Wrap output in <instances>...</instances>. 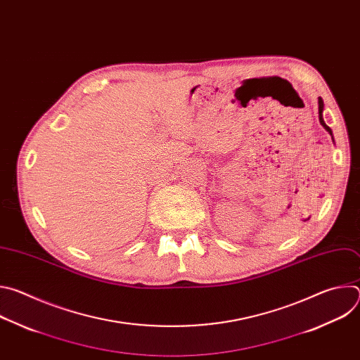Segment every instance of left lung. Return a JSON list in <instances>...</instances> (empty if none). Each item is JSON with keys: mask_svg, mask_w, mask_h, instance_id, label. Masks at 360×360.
<instances>
[{"mask_svg": "<svg viewBox=\"0 0 360 360\" xmlns=\"http://www.w3.org/2000/svg\"><path fill=\"white\" fill-rule=\"evenodd\" d=\"M318 102H319V122H321V125H322V127H323V128H325V129L332 135V129L325 124V121H323V115H322V112H323V99L319 96V101H318ZM332 139H333V136H332Z\"/></svg>", "mask_w": 360, "mask_h": 360, "instance_id": "1", "label": "left lung"}]
</instances>
